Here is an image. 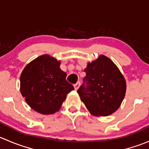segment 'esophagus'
<instances>
[{"label": "esophagus", "instance_id": "esophagus-1", "mask_svg": "<svg viewBox=\"0 0 149 149\" xmlns=\"http://www.w3.org/2000/svg\"><path fill=\"white\" fill-rule=\"evenodd\" d=\"M79 86H80V81H78L77 83L74 84V88L76 90H77L79 88Z\"/></svg>", "mask_w": 149, "mask_h": 149}]
</instances>
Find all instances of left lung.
I'll use <instances>...</instances> for the list:
<instances>
[{"label": "left lung", "mask_w": 149, "mask_h": 149, "mask_svg": "<svg viewBox=\"0 0 149 149\" xmlns=\"http://www.w3.org/2000/svg\"><path fill=\"white\" fill-rule=\"evenodd\" d=\"M86 76L78 94L92 115L107 116L117 110L125 97L124 77L109 58L100 55L85 68Z\"/></svg>", "instance_id": "8db88e82"}]
</instances>
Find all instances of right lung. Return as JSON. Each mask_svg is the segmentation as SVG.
Here are the masks:
<instances>
[{
	"label": "right lung",
	"instance_id": "right-lung-1",
	"mask_svg": "<svg viewBox=\"0 0 149 149\" xmlns=\"http://www.w3.org/2000/svg\"><path fill=\"white\" fill-rule=\"evenodd\" d=\"M61 62L48 55L38 57L28 64L20 77V90L26 103L43 115L55 113L66 95L74 89L66 81Z\"/></svg>",
	"mask_w": 149,
	"mask_h": 149
}]
</instances>
